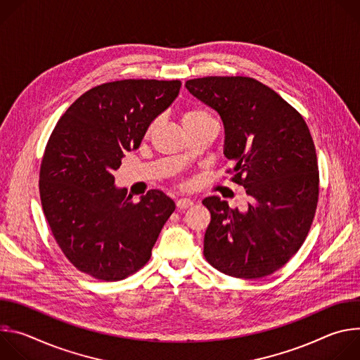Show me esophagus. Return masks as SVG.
I'll return each mask as SVG.
<instances>
[{
	"instance_id": "obj_1",
	"label": "esophagus",
	"mask_w": 360,
	"mask_h": 360,
	"mask_svg": "<svg viewBox=\"0 0 360 360\" xmlns=\"http://www.w3.org/2000/svg\"><path fill=\"white\" fill-rule=\"evenodd\" d=\"M193 205V200L189 199V198H181L176 200V208L178 210H186L189 207H192Z\"/></svg>"
}]
</instances>
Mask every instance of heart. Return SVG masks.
<instances>
[{
	"mask_svg": "<svg viewBox=\"0 0 360 360\" xmlns=\"http://www.w3.org/2000/svg\"><path fill=\"white\" fill-rule=\"evenodd\" d=\"M212 117L210 115L208 111H205L202 108H191V110H186L182 115H181V122L184 125V128H188L191 125H195V124H200V122H205V121H211ZM152 127L148 128V134L150 132Z\"/></svg>",
	"mask_w": 360,
	"mask_h": 360,
	"instance_id": "heart-1",
	"label": "heart"
}]
</instances>
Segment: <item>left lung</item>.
I'll return each mask as SVG.
<instances>
[{
	"instance_id": "1",
	"label": "left lung",
	"mask_w": 360,
	"mask_h": 360,
	"mask_svg": "<svg viewBox=\"0 0 360 360\" xmlns=\"http://www.w3.org/2000/svg\"><path fill=\"white\" fill-rule=\"evenodd\" d=\"M186 89L224 124L232 181L249 195L246 211L208 196L203 255L225 275L259 279L281 269L311 229L319 195L314 139L302 115L274 89L248 77L189 79Z\"/></svg>"
}]
</instances>
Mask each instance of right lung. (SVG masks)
<instances>
[{
  "instance_id": "right-lung-1",
  "label": "right lung",
  "mask_w": 360,
  "mask_h": 360,
  "mask_svg": "<svg viewBox=\"0 0 360 360\" xmlns=\"http://www.w3.org/2000/svg\"><path fill=\"white\" fill-rule=\"evenodd\" d=\"M181 81L122 79L82 94L58 121L39 171L42 210L68 261L101 281H121L150 258L175 202L158 189L138 202L115 185L125 150L179 94Z\"/></svg>"
}]
</instances>
